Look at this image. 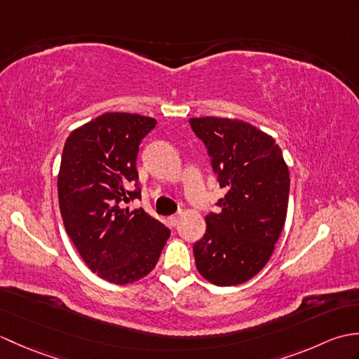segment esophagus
<instances>
[{
    "instance_id": "1",
    "label": "esophagus",
    "mask_w": 359,
    "mask_h": 359,
    "mask_svg": "<svg viewBox=\"0 0 359 359\" xmlns=\"http://www.w3.org/2000/svg\"><path fill=\"white\" fill-rule=\"evenodd\" d=\"M168 220H170V224L172 225V226H175L179 224V220H180V215H174V216H170L168 217Z\"/></svg>"
}]
</instances>
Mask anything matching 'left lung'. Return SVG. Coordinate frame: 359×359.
Masks as SVG:
<instances>
[{
	"mask_svg": "<svg viewBox=\"0 0 359 359\" xmlns=\"http://www.w3.org/2000/svg\"><path fill=\"white\" fill-rule=\"evenodd\" d=\"M225 197L205 217L207 231L193 248L202 276L219 287L255 278L274 251L285 224L290 172L273 137L238 118L193 117Z\"/></svg>",
	"mask_w": 359,
	"mask_h": 359,
	"instance_id": "obj_1",
	"label": "left lung"
}]
</instances>
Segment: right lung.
<instances>
[{"label": "right lung", "mask_w": 359, "mask_h": 359, "mask_svg": "<svg viewBox=\"0 0 359 359\" xmlns=\"http://www.w3.org/2000/svg\"><path fill=\"white\" fill-rule=\"evenodd\" d=\"M156 123L139 114L104 112L74 129L63 148L58 203L66 233L90 271L117 285L149 274L170 238L144 210L120 207L140 197L139 144Z\"/></svg>", "instance_id": "add662e5"}]
</instances>
